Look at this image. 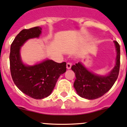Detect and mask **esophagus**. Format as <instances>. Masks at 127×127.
<instances>
[{"label": "esophagus", "instance_id": "34e87169", "mask_svg": "<svg viewBox=\"0 0 127 127\" xmlns=\"http://www.w3.org/2000/svg\"><path fill=\"white\" fill-rule=\"evenodd\" d=\"M71 66H72V64H71V63H67V64H66V68L67 69H71Z\"/></svg>", "mask_w": 127, "mask_h": 127}]
</instances>
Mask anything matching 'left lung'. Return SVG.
I'll use <instances>...</instances> for the list:
<instances>
[{
	"label": "left lung",
	"instance_id": "1",
	"mask_svg": "<svg viewBox=\"0 0 127 127\" xmlns=\"http://www.w3.org/2000/svg\"><path fill=\"white\" fill-rule=\"evenodd\" d=\"M114 43L117 50L116 64L107 76H99L90 72L80 62L71 66L76 78L74 87L81 97L89 100L98 99L107 93L115 82L120 70V50L117 41H114Z\"/></svg>",
	"mask_w": 127,
	"mask_h": 127
}]
</instances>
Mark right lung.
Returning <instances> with one entry per match:
<instances>
[{
	"mask_svg": "<svg viewBox=\"0 0 127 127\" xmlns=\"http://www.w3.org/2000/svg\"><path fill=\"white\" fill-rule=\"evenodd\" d=\"M41 28L35 27L23 29L17 35L10 46V67L12 79L17 87L35 99H42L52 92L60 75L66 71V62L58 63L47 60L34 66L23 63L20 50L28 39L38 38Z\"/></svg>",
	"mask_w": 127,
	"mask_h": 127,
	"instance_id": "right-lung-1",
	"label": "right lung"
}]
</instances>
